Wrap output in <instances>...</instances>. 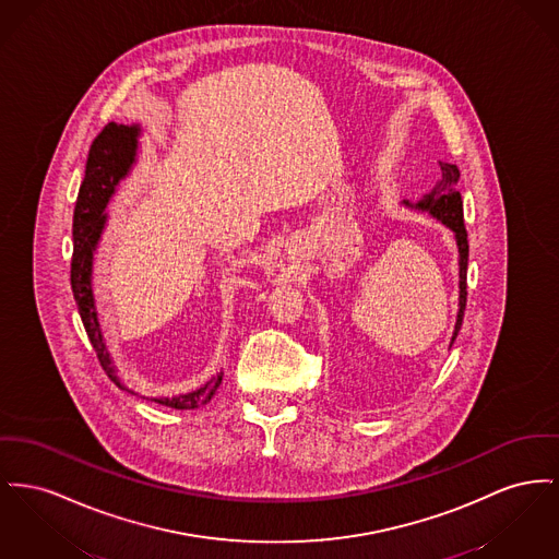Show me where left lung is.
Instances as JSON below:
<instances>
[{
	"label": "left lung",
	"instance_id": "1",
	"mask_svg": "<svg viewBox=\"0 0 559 559\" xmlns=\"http://www.w3.org/2000/svg\"><path fill=\"white\" fill-rule=\"evenodd\" d=\"M441 166V179L437 181V186L428 192L427 197L418 200L416 204L412 202H403L409 209H418V211H427L435 219H439L445 228L454 231L456 238V247H459V317H456V325H454V335L450 346L454 344L456 335H459L462 319H464V308H466V265H468V240H466V228H464V215H462V198L456 190L460 179V170L456 165H448V163H439Z\"/></svg>",
	"mask_w": 559,
	"mask_h": 559
}]
</instances>
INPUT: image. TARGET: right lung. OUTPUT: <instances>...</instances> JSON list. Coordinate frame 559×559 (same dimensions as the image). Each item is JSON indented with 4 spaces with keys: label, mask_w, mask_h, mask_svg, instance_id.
Wrapping results in <instances>:
<instances>
[{
    "label": "right lung",
    "mask_w": 559,
    "mask_h": 559,
    "mask_svg": "<svg viewBox=\"0 0 559 559\" xmlns=\"http://www.w3.org/2000/svg\"><path fill=\"white\" fill-rule=\"evenodd\" d=\"M141 129L136 124L124 127L109 122L91 145L86 175L80 186V194L73 211V258H71V292L78 304V312L82 317L88 340L97 353L100 367L105 373L124 391H129L120 378L116 376V365L109 357L107 344L103 340L99 325V312L95 306L93 294V260L99 245L100 234L105 228V209L116 192V186L131 173L132 165L136 163V147H139ZM222 376H213L206 384L197 391L177 396H160L152 399L160 405L173 409H197L200 405L209 403L211 396L217 393L222 384Z\"/></svg>",
    "instance_id": "add662e5"
}]
</instances>
